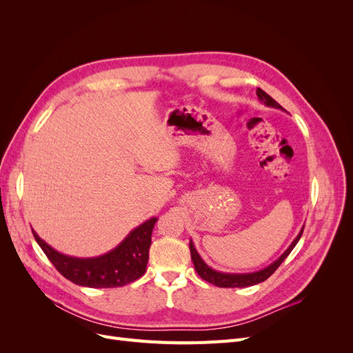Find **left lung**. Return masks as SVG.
Listing matches in <instances>:
<instances>
[{
	"label": "left lung",
	"instance_id": "left-lung-1",
	"mask_svg": "<svg viewBox=\"0 0 353 353\" xmlns=\"http://www.w3.org/2000/svg\"><path fill=\"white\" fill-rule=\"evenodd\" d=\"M256 95H258V99L265 104L268 105V108H274V109H281L284 110L281 105L276 103L271 95L266 94L265 91H262L261 88L256 90ZM303 228L305 225L302 227L301 232L297 234V237L293 240V243L288 245L287 250L280 256L279 259L274 261L271 265L266 266V268L263 270H259V271H254V272H245V274H234V272H222V271H216L210 268V266L203 261L200 258V254L197 253L196 248L193 241L190 240V252H191V259H193V263H194V268L197 271V274L201 276L203 280L216 285V287H250V285H254V284H259V283H263L266 279H270V276L276 271V268L283 263V261L287 258L288 254H290V252L294 249V245L297 244V241L301 240L302 237V232H303Z\"/></svg>",
	"mask_w": 353,
	"mask_h": 353
}]
</instances>
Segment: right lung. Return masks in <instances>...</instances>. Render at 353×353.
Masks as SVG:
<instances>
[{
	"instance_id": "1",
	"label": "right lung",
	"mask_w": 353,
	"mask_h": 353,
	"mask_svg": "<svg viewBox=\"0 0 353 353\" xmlns=\"http://www.w3.org/2000/svg\"><path fill=\"white\" fill-rule=\"evenodd\" d=\"M156 222L157 218L147 219L128 234L113 250L97 258L63 254L52 249L34 230L32 232L42 252L65 279L83 287L109 288L126 285L144 275Z\"/></svg>"
}]
</instances>
